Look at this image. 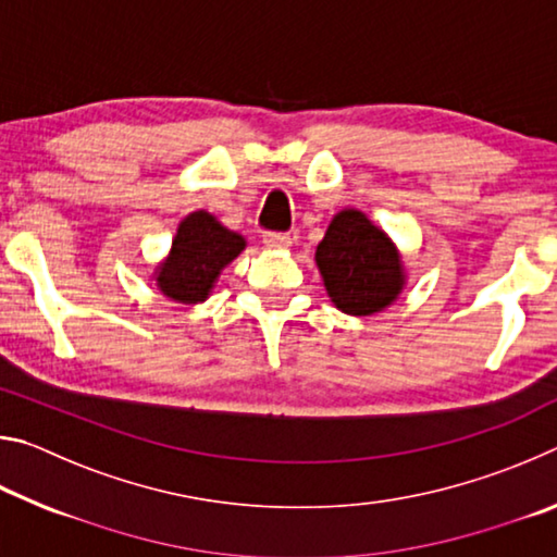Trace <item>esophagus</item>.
Returning a JSON list of instances; mask_svg holds the SVG:
<instances>
[{
  "mask_svg": "<svg viewBox=\"0 0 557 557\" xmlns=\"http://www.w3.org/2000/svg\"><path fill=\"white\" fill-rule=\"evenodd\" d=\"M262 243L268 245V248H289L292 238L287 233H277V231H268L262 235Z\"/></svg>",
  "mask_w": 557,
  "mask_h": 557,
  "instance_id": "34e87169",
  "label": "esophagus"
}]
</instances>
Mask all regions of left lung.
<instances>
[{
  "label": "left lung",
  "mask_w": 557,
  "mask_h": 557,
  "mask_svg": "<svg viewBox=\"0 0 557 557\" xmlns=\"http://www.w3.org/2000/svg\"><path fill=\"white\" fill-rule=\"evenodd\" d=\"M317 265L334 305L369 317L398 297L403 268L388 235L361 211H342L317 248Z\"/></svg>",
  "instance_id": "left-lung-1"
}]
</instances>
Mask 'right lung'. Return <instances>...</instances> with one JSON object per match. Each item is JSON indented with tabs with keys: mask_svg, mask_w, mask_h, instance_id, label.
Here are the masks:
<instances>
[{
	"mask_svg": "<svg viewBox=\"0 0 557 557\" xmlns=\"http://www.w3.org/2000/svg\"><path fill=\"white\" fill-rule=\"evenodd\" d=\"M243 248V235L223 228L211 213L196 211L178 225L172 256L159 268L157 285L166 297L184 305L203 301L221 270L238 258Z\"/></svg>",
	"mask_w": 557,
	"mask_h": 557,
	"instance_id": "1",
	"label": "right lung"
}]
</instances>
